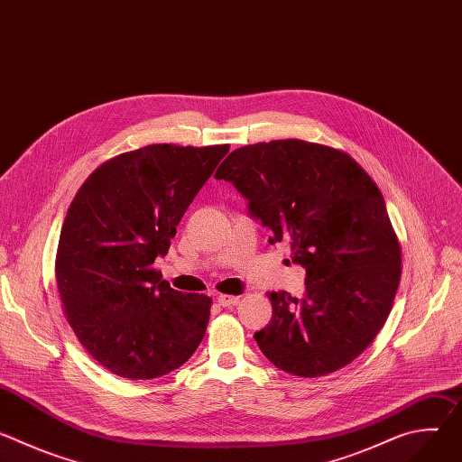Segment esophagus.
I'll use <instances>...</instances> for the list:
<instances>
[{
	"label": "esophagus",
	"mask_w": 462,
	"mask_h": 462,
	"mask_svg": "<svg viewBox=\"0 0 462 462\" xmlns=\"http://www.w3.org/2000/svg\"><path fill=\"white\" fill-rule=\"evenodd\" d=\"M217 301H219V305H223V307H234V305L239 303V296L219 294V296H217Z\"/></svg>",
	"instance_id": "obj_1"
}]
</instances>
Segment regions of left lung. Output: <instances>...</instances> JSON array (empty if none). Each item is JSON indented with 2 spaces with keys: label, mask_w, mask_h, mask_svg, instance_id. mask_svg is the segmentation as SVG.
Instances as JSON below:
<instances>
[{
  "label": "left lung",
  "mask_w": 462,
  "mask_h": 462,
  "mask_svg": "<svg viewBox=\"0 0 462 462\" xmlns=\"http://www.w3.org/2000/svg\"><path fill=\"white\" fill-rule=\"evenodd\" d=\"M216 179L289 243L305 269L301 298L269 292L273 319L254 335L261 353L296 376L335 373L374 340L397 294L402 259L382 191L346 152L285 139L234 150Z\"/></svg>",
  "instance_id": "1"
}]
</instances>
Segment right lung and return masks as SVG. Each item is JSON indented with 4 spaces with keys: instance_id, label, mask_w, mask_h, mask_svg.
Returning a JSON list of instances; mask_svg holds the SVG:
<instances>
[{
    "instance_id": "right-lung-1",
    "label": "right lung",
    "mask_w": 462,
    "mask_h": 462,
    "mask_svg": "<svg viewBox=\"0 0 462 462\" xmlns=\"http://www.w3.org/2000/svg\"><path fill=\"white\" fill-rule=\"evenodd\" d=\"M228 144H150L100 164L65 216L54 276L65 319L113 374L152 380L199 347L212 298L170 287L153 267Z\"/></svg>"
}]
</instances>
